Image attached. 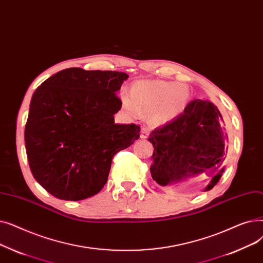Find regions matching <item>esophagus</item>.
<instances>
[{
    "instance_id": "obj_1",
    "label": "esophagus",
    "mask_w": 263,
    "mask_h": 263,
    "mask_svg": "<svg viewBox=\"0 0 263 263\" xmlns=\"http://www.w3.org/2000/svg\"><path fill=\"white\" fill-rule=\"evenodd\" d=\"M149 135V128L146 127V126H143L142 129H141V134H140V137L142 139H146L147 137Z\"/></svg>"
}]
</instances>
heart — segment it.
Here are the masks:
<instances>
[{"mask_svg":"<svg viewBox=\"0 0 263 263\" xmlns=\"http://www.w3.org/2000/svg\"><path fill=\"white\" fill-rule=\"evenodd\" d=\"M190 89L185 84L162 80H138L133 83L130 95L121 93L123 108L132 116L140 110L148 112L154 124H165L179 117L190 101Z\"/></svg>","mask_w":263,"mask_h":263,"instance_id":"obj_1","label":"heart"}]
</instances>
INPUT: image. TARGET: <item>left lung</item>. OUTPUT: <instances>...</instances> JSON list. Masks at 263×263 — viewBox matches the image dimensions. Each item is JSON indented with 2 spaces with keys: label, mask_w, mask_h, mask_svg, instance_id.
Here are the masks:
<instances>
[{
  "label": "left lung",
  "mask_w": 263,
  "mask_h": 263,
  "mask_svg": "<svg viewBox=\"0 0 263 263\" xmlns=\"http://www.w3.org/2000/svg\"><path fill=\"white\" fill-rule=\"evenodd\" d=\"M217 107L194 99L182 114L155 128L147 140L154 146L152 178L161 186L195 176L211 178L204 191L217 184L224 170L228 136Z\"/></svg>",
  "instance_id": "1"
}]
</instances>
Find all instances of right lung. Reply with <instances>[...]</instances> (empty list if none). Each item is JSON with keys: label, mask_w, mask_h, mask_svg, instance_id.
Instances as JSON below:
<instances>
[{"label": "right lung", "mask_w": 263, "mask_h": 263, "mask_svg": "<svg viewBox=\"0 0 263 263\" xmlns=\"http://www.w3.org/2000/svg\"><path fill=\"white\" fill-rule=\"evenodd\" d=\"M125 72H57L32 96L24 129L34 179L52 196L78 201L102 191L112 158L139 138L140 126L116 124L122 102L117 96Z\"/></svg>", "instance_id": "obj_1"}]
</instances>
